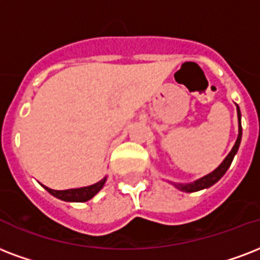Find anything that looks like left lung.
<instances>
[{
    "instance_id": "1",
    "label": "left lung",
    "mask_w": 260,
    "mask_h": 260,
    "mask_svg": "<svg viewBox=\"0 0 260 260\" xmlns=\"http://www.w3.org/2000/svg\"><path fill=\"white\" fill-rule=\"evenodd\" d=\"M237 116H239V136H237V140H236V143L235 146H233V148H232V151L228 154V156L223 159L222 164L218 166L213 173L207 174V176L202 177L201 180H198V181H195V183L187 184V185H181V184H178V185H176V187L180 188L181 191H187V192L201 191V189L211 187L213 184L217 183L218 180L222 177L223 174L226 173V170L229 169V166H231L232 161H233V158H235L236 152H237V150H239V146H240V142H241V122H240L241 113L239 106H237Z\"/></svg>"
}]
</instances>
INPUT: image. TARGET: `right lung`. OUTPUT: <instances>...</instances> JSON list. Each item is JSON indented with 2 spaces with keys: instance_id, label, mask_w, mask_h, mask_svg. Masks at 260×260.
<instances>
[{
  "instance_id": "right-lung-1",
  "label": "right lung",
  "mask_w": 260,
  "mask_h": 260,
  "mask_svg": "<svg viewBox=\"0 0 260 260\" xmlns=\"http://www.w3.org/2000/svg\"><path fill=\"white\" fill-rule=\"evenodd\" d=\"M106 178L101 180L96 184H92L90 187H83V188H75V189H65V191H54L50 188H46V191L51 193L55 198H58L61 201L65 202H87L90 201L91 198H94L98 193L102 187H104Z\"/></svg>"
}]
</instances>
